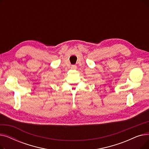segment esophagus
Listing matches in <instances>:
<instances>
[{"label": "esophagus", "instance_id": "34e87169", "mask_svg": "<svg viewBox=\"0 0 149 149\" xmlns=\"http://www.w3.org/2000/svg\"><path fill=\"white\" fill-rule=\"evenodd\" d=\"M71 69H77V66H76L75 65H72V66H71Z\"/></svg>", "mask_w": 149, "mask_h": 149}]
</instances>
